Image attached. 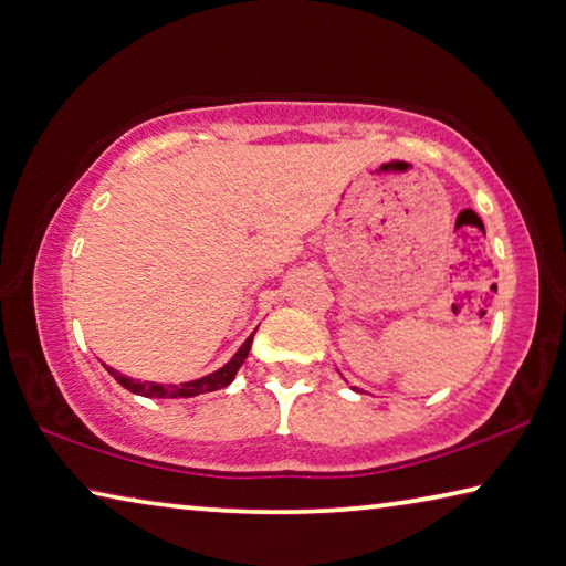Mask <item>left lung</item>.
<instances>
[{"label":"left lung","mask_w":566,"mask_h":566,"mask_svg":"<svg viewBox=\"0 0 566 566\" xmlns=\"http://www.w3.org/2000/svg\"><path fill=\"white\" fill-rule=\"evenodd\" d=\"M353 390H357V388H355V385H353Z\"/></svg>","instance_id":"left-lung-1"}]
</instances>
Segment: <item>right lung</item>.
<instances>
[{
	"label": "right lung",
	"instance_id": "obj_1",
	"mask_svg": "<svg viewBox=\"0 0 566 566\" xmlns=\"http://www.w3.org/2000/svg\"><path fill=\"white\" fill-rule=\"evenodd\" d=\"M256 332V329H254ZM254 332L244 339V345H241L234 357L227 365H221L219 370H213L209 375H203V378H196V380H188L181 385H164V382H150V380H136V378H128V375H120L118 370H113V367L105 365V370L113 375L115 380H118L125 390H130L133 396H143V398H158V400H176V398H196L201 396V392H213V390H221L227 388V385L234 382L239 367L244 365L251 343H254Z\"/></svg>",
	"mask_w": 566,
	"mask_h": 566
}]
</instances>
